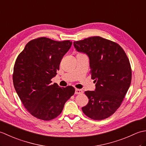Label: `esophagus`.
<instances>
[{
	"instance_id": "obj_1",
	"label": "esophagus",
	"mask_w": 146,
	"mask_h": 146,
	"mask_svg": "<svg viewBox=\"0 0 146 146\" xmlns=\"http://www.w3.org/2000/svg\"><path fill=\"white\" fill-rule=\"evenodd\" d=\"M83 93V90L81 89H78V88H76L75 89V94H81Z\"/></svg>"
}]
</instances>
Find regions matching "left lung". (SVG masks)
Segmentation results:
<instances>
[{"instance_id":"8db88e82","label":"left lung","mask_w":146,"mask_h":146,"mask_svg":"<svg viewBox=\"0 0 146 146\" xmlns=\"http://www.w3.org/2000/svg\"><path fill=\"white\" fill-rule=\"evenodd\" d=\"M77 51L85 53L90 60L95 91H86L88 103L82 107L86 116L103 120L120 106L130 87L132 70L125 51L117 43L99 36L73 42Z\"/></svg>"}]
</instances>
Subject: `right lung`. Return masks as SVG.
<instances>
[{
	"label": "right lung",
	"mask_w": 146,
	"mask_h": 146,
	"mask_svg": "<svg viewBox=\"0 0 146 146\" xmlns=\"http://www.w3.org/2000/svg\"><path fill=\"white\" fill-rule=\"evenodd\" d=\"M70 41H56L47 38L31 40L19 54L14 67L13 83L22 103L29 112L43 120L58 117L75 88L51 84Z\"/></svg>",
	"instance_id": "right-lung-1"
}]
</instances>
